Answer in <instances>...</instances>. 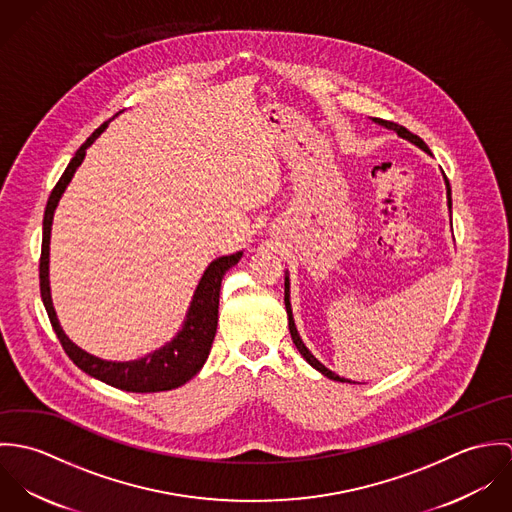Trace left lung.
I'll use <instances>...</instances> for the list:
<instances>
[{"label": "left lung", "mask_w": 512, "mask_h": 512, "mask_svg": "<svg viewBox=\"0 0 512 512\" xmlns=\"http://www.w3.org/2000/svg\"><path fill=\"white\" fill-rule=\"evenodd\" d=\"M372 122H374V124H378V126H382V128H386V130L396 132L400 138L408 140L410 144H414V146L420 147L422 151H426V153H430V155H432V151H430V147L426 146V142H424L422 138H418L416 134L408 132L404 126H398V124H394V122H386V120H380V118H372ZM443 181H445V189H447V207H449V213H451V187H449V181H447L445 173H443ZM284 303H286V311H288V325H290L293 345L297 347L299 355H301L309 365L313 366L315 370H319L323 376H327V378H331V380H337V382H351V380L341 378L339 374H335V372H333V370H329L327 366L321 365V363L311 355V351L303 345V341H301V337H299V333H297L295 321H293L292 303H290V274H288V272H286V282H284Z\"/></svg>", "instance_id": "left-lung-1"}]
</instances>
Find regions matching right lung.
Listing matches in <instances>:
<instances>
[{"label": "right lung", "instance_id": "right-lung-1", "mask_svg": "<svg viewBox=\"0 0 512 512\" xmlns=\"http://www.w3.org/2000/svg\"><path fill=\"white\" fill-rule=\"evenodd\" d=\"M108 128V122H104L82 146L76 149L71 163L67 165L65 173L61 175L59 183L55 185L45 217H43V244H41V264H39V280H41V299L47 309V315L51 319V325L69 355V359L80 370L86 374L114 386L126 392H161V390H173L179 388L181 384L189 382L201 368L205 361L209 359L217 325H219V293L222 276L238 264L242 258V250L234 252L230 256H220L213 260L205 274L199 280V286L193 293L191 305L187 309L185 321L179 329V333L165 343L163 347L147 353L146 357L136 359V361H126V363H116V361H104L98 359L86 351H82L78 345L67 337L63 331L57 311L53 307L51 299V286H49V244H51V226H53V217L55 209L67 189V185L73 179L74 171L80 167L86 149L92 146L98 136Z\"/></svg>", "mask_w": 512, "mask_h": 512}]
</instances>
